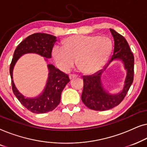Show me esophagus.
<instances>
[{
    "instance_id": "34e87169",
    "label": "esophagus",
    "mask_w": 147,
    "mask_h": 147,
    "mask_svg": "<svg viewBox=\"0 0 147 147\" xmlns=\"http://www.w3.org/2000/svg\"><path fill=\"white\" fill-rule=\"evenodd\" d=\"M76 77H77V76L75 75V74H69V78L70 80L74 79V78H75Z\"/></svg>"
}]
</instances>
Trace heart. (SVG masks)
Segmentation results:
<instances>
[{"instance_id":"b5f03b06","label":"heart","mask_w":147,"mask_h":147,"mask_svg":"<svg viewBox=\"0 0 147 147\" xmlns=\"http://www.w3.org/2000/svg\"><path fill=\"white\" fill-rule=\"evenodd\" d=\"M63 47L55 46L52 56L57 67L67 71L77 63L80 71L93 74L106 63L112 51L110 40L106 37L73 35L63 42Z\"/></svg>"}]
</instances>
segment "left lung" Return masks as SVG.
Returning <instances> with one entry per match:
<instances>
[{"label":"left lung","mask_w":147,"mask_h":147,"mask_svg":"<svg viewBox=\"0 0 147 147\" xmlns=\"http://www.w3.org/2000/svg\"><path fill=\"white\" fill-rule=\"evenodd\" d=\"M110 31L114 41V53L111 59L104 66L103 69L92 76H83L82 102L90 109L98 111L110 110L118 106L125 97L134 78V56L128 43L123 36L114 29H110ZM116 60H120L123 62L127 71V76L123 90L117 94H112L103 88L101 76L108 65Z\"/></svg>","instance_id":"1"}]
</instances>
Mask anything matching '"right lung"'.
<instances>
[{"instance_id":"right-lung-1","label":"right lung","mask_w":147,"mask_h":147,"mask_svg":"<svg viewBox=\"0 0 147 147\" xmlns=\"http://www.w3.org/2000/svg\"><path fill=\"white\" fill-rule=\"evenodd\" d=\"M57 37L47 33H34L24 39L13 54L10 65V74L12 81V88L19 102L30 111L36 114L46 113L52 111L58 106L61 100V92L69 82L67 74L57 69L52 64H48V78L43 91L35 98H25L19 90L13 81V72L16 63L22 55L27 53H36L45 57V61L51 57L53 45Z\"/></svg>"}]
</instances>
